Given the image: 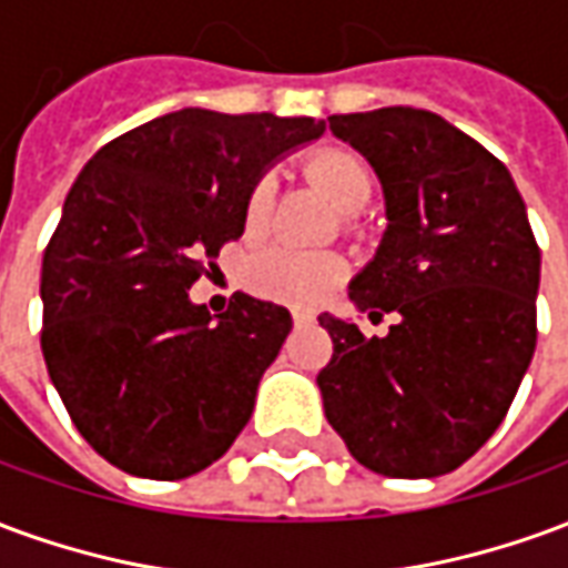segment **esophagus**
I'll list each match as a JSON object with an SVG mask.
<instances>
[{
	"label": "esophagus",
	"instance_id": "1",
	"mask_svg": "<svg viewBox=\"0 0 568 568\" xmlns=\"http://www.w3.org/2000/svg\"><path fill=\"white\" fill-rule=\"evenodd\" d=\"M292 320H295V325H307V322H313V313H307V310H292Z\"/></svg>",
	"mask_w": 568,
	"mask_h": 568
}]
</instances>
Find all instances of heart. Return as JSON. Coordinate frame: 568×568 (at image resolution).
Returning <instances> with one entry per match:
<instances>
[{
    "instance_id": "1",
    "label": "heart",
    "mask_w": 568,
    "mask_h": 568,
    "mask_svg": "<svg viewBox=\"0 0 568 568\" xmlns=\"http://www.w3.org/2000/svg\"><path fill=\"white\" fill-rule=\"evenodd\" d=\"M307 175L334 200L344 212H358L371 200L374 179L365 161L349 149H322L307 158ZM273 182L261 175L252 185L243 210L248 234H261L271 222ZM344 280V261L334 252H310L295 246H267L258 252L246 271L248 288L258 297L288 304V307H313Z\"/></svg>"
}]
</instances>
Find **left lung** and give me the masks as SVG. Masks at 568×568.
I'll return each mask as SVG.
<instances>
[{
	"label": "left lung",
	"instance_id": "left-lung-1",
	"mask_svg": "<svg viewBox=\"0 0 568 568\" xmlns=\"http://www.w3.org/2000/svg\"><path fill=\"white\" fill-rule=\"evenodd\" d=\"M386 194L389 227L349 283L386 337L322 313L332 362L322 405L358 463L386 477H438L471 459L508 414L536 353L538 252L499 158L426 109L332 115Z\"/></svg>",
	"mask_w": 568,
	"mask_h": 568
}]
</instances>
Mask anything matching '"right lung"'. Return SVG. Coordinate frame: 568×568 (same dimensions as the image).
Masks as SVG:
<instances>
[{"label":"right lung","mask_w":568,"mask_h":568,"mask_svg":"<svg viewBox=\"0 0 568 568\" xmlns=\"http://www.w3.org/2000/svg\"><path fill=\"white\" fill-rule=\"evenodd\" d=\"M322 130L182 109L105 142L69 187L42 258V353L105 463L179 480L243 432L292 316L236 292L212 320L187 288L240 240L261 170Z\"/></svg>","instance_id":"add662e5"}]
</instances>
